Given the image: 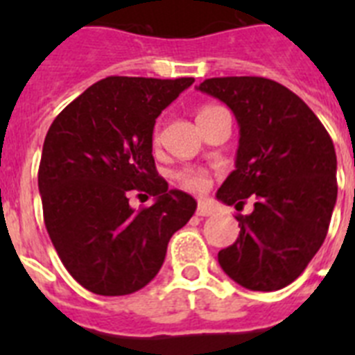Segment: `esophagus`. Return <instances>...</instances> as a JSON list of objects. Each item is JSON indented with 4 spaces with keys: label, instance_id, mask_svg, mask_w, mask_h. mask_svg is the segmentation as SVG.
Instances as JSON below:
<instances>
[{
    "label": "esophagus",
    "instance_id": "obj_1",
    "mask_svg": "<svg viewBox=\"0 0 355 355\" xmlns=\"http://www.w3.org/2000/svg\"><path fill=\"white\" fill-rule=\"evenodd\" d=\"M211 213H213L211 206H208V205H206V202H202V200H200L199 206H197L196 215L197 216H208V215H211Z\"/></svg>",
    "mask_w": 355,
    "mask_h": 355
}]
</instances>
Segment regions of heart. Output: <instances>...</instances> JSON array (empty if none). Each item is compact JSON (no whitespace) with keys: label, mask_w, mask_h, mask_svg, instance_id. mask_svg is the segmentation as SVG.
<instances>
[{"label":"heart","mask_w":355,"mask_h":355,"mask_svg":"<svg viewBox=\"0 0 355 355\" xmlns=\"http://www.w3.org/2000/svg\"><path fill=\"white\" fill-rule=\"evenodd\" d=\"M216 108H218V106H205V108L199 112V115H197V121L206 117L208 114H211L213 110ZM153 142H155V146H158V144L162 142V128L159 126H156L155 131H153ZM174 180L181 188H184V190L193 193H205L206 190L211 187L209 174L205 171V168H199V167L181 168V171L175 172Z\"/></svg>","instance_id":"1"}]
</instances>
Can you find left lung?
Masks as SVG:
<instances>
[{"instance_id":"1","label":"left lung","mask_w":355,"mask_h":355,"mask_svg":"<svg viewBox=\"0 0 355 355\" xmlns=\"http://www.w3.org/2000/svg\"><path fill=\"white\" fill-rule=\"evenodd\" d=\"M233 110L240 126L236 168L216 192L238 215L240 236L218 252L222 270L252 291L293 283L327 236L336 205V150L297 94L259 76L209 78L197 87Z\"/></svg>"}]
</instances>
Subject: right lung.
I'll use <instances>...</instances> for the list:
<instances>
[{"mask_svg": "<svg viewBox=\"0 0 355 355\" xmlns=\"http://www.w3.org/2000/svg\"><path fill=\"white\" fill-rule=\"evenodd\" d=\"M192 83L108 76L65 106L46 135L44 224L69 274L92 293L142 290L162 268L172 234L196 213V199L168 190L153 158L156 117ZM137 191L155 205L131 209Z\"/></svg>", "mask_w": 355, "mask_h": 355, "instance_id": "obj_1", "label": "right lung"}]
</instances>
